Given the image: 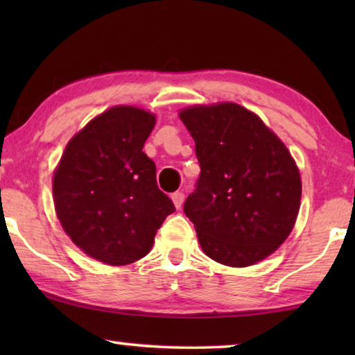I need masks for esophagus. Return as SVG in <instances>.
Here are the masks:
<instances>
[{"label": "esophagus", "instance_id": "obj_1", "mask_svg": "<svg viewBox=\"0 0 355 355\" xmlns=\"http://www.w3.org/2000/svg\"><path fill=\"white\" fill-rule=\"evenodd\" d=\"M171 198H173L174 207H176V208H181L182 207V202H184V193L182 192H174L173 196H171Z\"/></svg>", "mask_w": 355, "mask_h": 355}]
</instances>
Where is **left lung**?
<instances>
[{
  "mask_svg": "<svg viewBox=\"0 0 355 355\" xmlns=\"http://www.w3.org/2000/svg\"><path fill=\"white\" fill-rule=\"evenodd\" d=\"M179 118L200 164L184 213L203 252L239 268L273 254L293 231L302 193L289 150L241 105H197Z\"/></svg>",
  "mask_w": 355,
  "mask_h": 355,
  "instance_id": "left-lung-1",
  "label": "left lung"
}]
</instances>
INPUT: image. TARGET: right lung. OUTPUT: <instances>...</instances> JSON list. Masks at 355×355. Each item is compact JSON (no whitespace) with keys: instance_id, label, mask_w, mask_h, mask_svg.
I'll use <instances>...</instances> for the list:
<instances>
[{"instance_id":"obj_1","label":"right lung","mask_w":355,"mask_h":355,"mask_svg":"<svg viewBox=\"0 0 355 355\" xmlns=\"http://www.w3.org/2000/svg\"><path fill=\"white\" fill-rule=\"evenodd\" d=\"M153 125L148 111L113 106L77 132L62 153L53 176L56 215L92 259L108 265L140 260L176 210L142 152Z\"/></svg>"}]
</instances>
